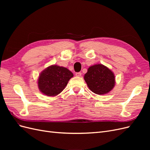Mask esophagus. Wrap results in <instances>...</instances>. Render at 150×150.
Here are the masks:
<instances>
[{
	"label": "esophagus",
	"mask_w": 150,
	"mask_h": 150,
	"mask_svg": "<svg viewBox=\"0 0 150 150\" xmlns=\"http://www.w3.org/2000/svg\"><path fill=\"white\" fill-rule=\"evenodd\" d=\"M76 76H78V77H80L81 76V72H76Z\"/></svg>",
	"instance_id": "34e87169"
}]
</instances>
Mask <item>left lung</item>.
I'll return each mask as SVG.
<instances>
[{"label": "left lung", "mask_w": 150, "mask_h": 150, "mask_svg": "<svg viewBox=\"0 0 150 150\" xmlns=\"http://www.w3.org/2000/svg\"><path fill=\"white\" fill-rule=\"evenodd\" d=\"M115 78L110 69L100 64L90 66L84 76L89 89L99 95L111 91L115 84Z\"/></svg>", "instance_id": "8db88e82"}]
</instances>
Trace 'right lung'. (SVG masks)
Here are the masks:
<instances>
[{
    "instance_id": "right-lung-1",
    "label": "right lung",
    "mask_w": 150,
    "mask_h": 150,
    "mask_svg": "<svg viewBox=\"0 0 150 150\" xmlns=\"http://www.w3.org/2000/svg\"><path fill=\"white\" fill-rule=\"evenodd\" d=\"M72 77L73 74L66 67L50 66L39 75L38 87L46 96H56L62 91Z\"/></svg>"
}]
</instances>
